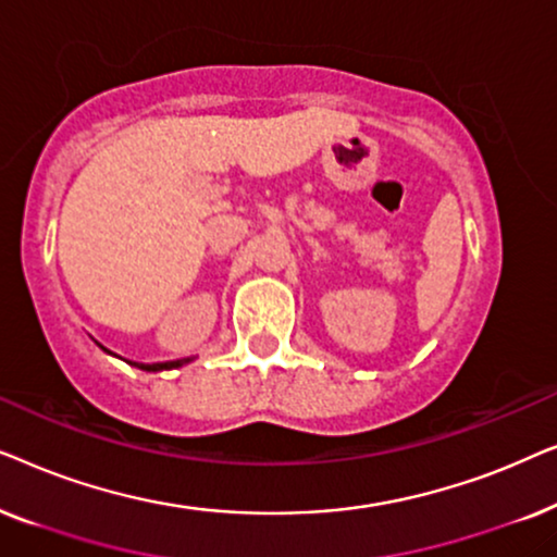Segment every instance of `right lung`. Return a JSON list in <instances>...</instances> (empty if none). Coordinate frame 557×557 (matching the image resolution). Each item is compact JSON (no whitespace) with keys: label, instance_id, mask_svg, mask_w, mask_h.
Instances as JSON below:
<instances>
[{"label":"right lung","instance_id":"right-lung-1","mask_svg":"<svg viewBox=\"0 0 557 557\" xmlns=\"http://www.w3.org/2000/svg\"><path fill=\"white\" fill-rule=\"evenodd\" d=\"M189 360H174V362H154V364H144V362H134L139 370H147V372H159V370H172V368H182V364H187Z\"/></svg>","mask_w":557,"mask_h":557}]
</instances>
